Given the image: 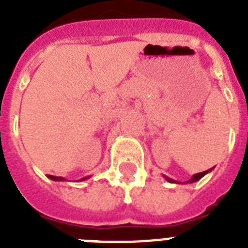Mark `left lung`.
Listing matches in <instances>:
<instances>
[{
  "mask_svg": "<svg viewBox=\"0 0 248 248\" xmlns=\"http://www.w3.org/2000/svg\"><path fill=\"white\" fill-rule=\"evenodd\" d=\"M212 169H210V170H207V171H203V172H200V173H196V175H193L192 177H190V180H188L186 181V183H194V181H198L201 179V177H203L204 175H206V173L207 172H210V171H211ZM166 179V180L167 181H170V183H177V181H175V180H172V179H170L169 176H163Z\"/></svg>",
  "mask_w": 248,
  "mask_h": 248,
  "instance_id": "8db88e82",
  "label": "left lung"
}]
</instances>
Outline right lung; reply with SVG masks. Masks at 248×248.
<instances>
[{
	"label": "right lung",
	"mask_w": 248,
	"mask_h": 248,
	"mask_svg": "<svg viewBox=\"0 0 248 248\" xmlns=\"http://www.w3.org/2000/svg\"><path fill=\"white\" fill-rule=\"evenodd\" d=\"M48 179H51V180H55V181H64L65 179L62 176H52V175H48ZM87 177H83V179H81V180H86Z\"/></svg>",
	"instance_id": "1"
}]
</instances>
